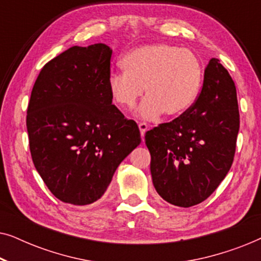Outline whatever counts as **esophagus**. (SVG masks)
<instances>
[{
	"instance_id": "esophagus-1",
	"label": "esophagus",
	"mask_w": 261,
	"mask_h": 261,
	"mask_svg": "<svg viewBox=\"0 0 261 261\" xmlns=\"http://www.w3.org/2000/svg\"><path fill=\"white\" fill-rule=\"evenodd\" d=\"M139 129H140L141 138H142V140H144L145 133H146V132H147V129H148V126H147V124H146L145 122H140V123H139Z\"/></svg>"
}]
</instances>
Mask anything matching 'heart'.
Instances as JSON below:
<instances>
[{
    "label": "heart",
    "mask_w": 261,
    "mask_h": 261,
    "mask_svg": "<svg viewBox=\"0 0 261 261\" xmlns=\"http://www.w3.org/2000/svg\"><path fill=\"white\" fill-rule=\"evenodd\" d=\"M123 72L112 73L108 90L121 110H132L144 92L138 109L142 120L153 121L163 114L174 119L184 115L201 91L204 69L190 49L170 44H151L127 52L121 59Z\"/></svg>",
    "instance_id": "heart-1"
}]
</instances>
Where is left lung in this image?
Returning <instances> with one entry per match:
<instances>
[{"label": "left lung", "mask_w": 261, "mask_h": 261, "mask_svg": "<svg viewBox=\"0 0 261 261\" xmlns=\"http://www.w3.org/2000/svg\"><path fill=\"white\" fill-rule=\"evenodd\" d=\"M239 127L234 81L213 58L195 105L145 135L153 185L160 197L181 208L205 201L233 164Z\"/></svg>", "instance_id": "8db88e82"}]
</instances>
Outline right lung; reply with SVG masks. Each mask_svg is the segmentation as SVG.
I'll list each match as a JSON object with an SVG mask.
<instances>
[{"instance_id": "obj_1", "label": "right lung", "mask_w": 261, "mask_h": 261, "mask_svg": "<svg viewBox=\"0 0 261 261\" xmlns=\"http://www.w3.org/2000/svg\"><path fill=\"white\" fill-rule=\"evenodd\" d=\"M113 49L73 46L46 64L27 109L34 166L62 202L91 204L102 197L121 162L141 142L138 124L112 105Z\"/></svg>"}]
</instances>
